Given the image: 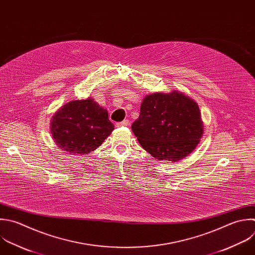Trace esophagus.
<instances>
[{
  "label": "esophagus",
  "instance_id": "esophagus-1",
  "mask_svg": "<svg viewBox=\"0 0 255 255\" xmlns=\"http://www.w3.org/2000/svg\"><path fill=\"white\" fill-rule=\"evenodd\" d=\"M128 126H129V122H128V120H125V121H123L122 123H118V124H116V128H121V127H128Z\"/></svg>",
  "mask_w": 255,
  "mask_h": 255
}]
</instances>
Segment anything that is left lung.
I'll return each mask as SVG.
<instances>
[{"label": "left lung", "mask_w": 255, "mask_h": 255, "mask_svg": "<svg viewBox=\"0 0 255 255\" xmlns=\"http://www.w3.org/2000/svg\"><path fill=\"white\" fill-rule=\"evenodd\" d=\"M131 129L152 157L175 162L197 146L203 134V123L196 102L179 91H172L145 96Z\"/></svg>", "instance_id": "left-lung-1"}]
</instances>
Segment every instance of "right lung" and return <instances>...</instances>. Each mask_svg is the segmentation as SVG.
<instances>
[{"mask_svg":"<svg viewBox=\"0 0 255 255\" xmlns=\"http://www.w3.org/2000/svg\"><path fill=\"white\" fill-rule=\"evenodd\" d=\"M51 133L59 149L69 154H88L115 129L106 109L92 98L61 107L51 120Z\"/></svg>","mask_w":255,"mask_h":255,"instance_id":"1","label":"right lung"}]
</instances>
